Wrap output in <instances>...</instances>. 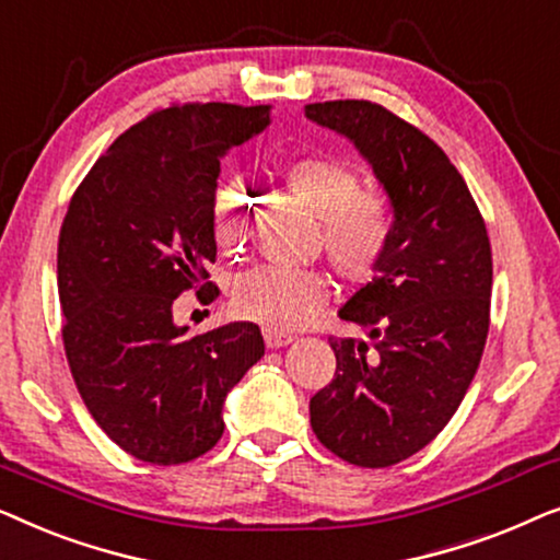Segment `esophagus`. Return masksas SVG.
I'll return each mask as SVG.
<instances>
[{
    "mask_svg": "<svg viewBox=\"0 0 560 560\" xmlns=\"http://www.w3.org/2000/svg\"><path fill=\"white\" fill-rule=\"evenodd\" d=\"M265 343L270 349H282V347H288V343H293V336L278 334V331H270V328H265Z\"/></svg>",
    "mask_w": 560,
    "mask_h": 560,
    "instance_id": "34e87169",
    "label": "esophagus"
}]
</instances>
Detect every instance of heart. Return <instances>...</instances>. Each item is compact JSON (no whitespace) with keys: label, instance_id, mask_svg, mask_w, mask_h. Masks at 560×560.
Wrapping results in <instances>:
<instances>
[{"label":"heart","instance_id":"b5f03b06","mask_svg":"<svg viewBox=\"0 0 560 560\" xmlns=\"http://www.w3.org/2000/svg\"><path fill=\"white\" fill-rule=\"evenodd\" d=\"M285 194L318 221V244L336 272L349 282L370 280L385 257L395 213L382 194L359 190V175L326 155L293 158L278 167ZM249 203L240 188H224L213 201L211 229L219 249L242 252ZM328 301V280L316 270L255 267L236 278L232 308L270 331H295Z\"/></svg>","mask_w":560,"mask_h":560}]
</instances>
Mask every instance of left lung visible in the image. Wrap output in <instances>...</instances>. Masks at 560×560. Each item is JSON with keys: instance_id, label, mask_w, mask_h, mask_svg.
<instances>
[{"instance_id": "left-lung-1", "label": "left lung", "mask_w": 560, "mask_h": 560, "mask_svg": "<svg viewBox=\"0 0 560 560\" xmlns=\"http://www.w3.org/2000/svg\"><path fill=\"white\" fill-rule=\"evenodd\" d=\"M347 137L395 213L372 282L339 308L374 341L331 339L336 374L311 397L316 439L343 462L393 466L443 431L489 331L492 249L466 183L431 137L372 102L308 104Z\"/></svg>"}]
</instances>
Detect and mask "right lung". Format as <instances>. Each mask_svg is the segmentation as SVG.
<instances>
[{
    "instance_id": "obj_1",
    "label": "right lung",
    "mask_w": 560,
    "mask_h": 560,
    "mask_svg": "<svg viewBox=\"0 0 560 560\" xmlns=\"http://www.w3.org/2000/svg\"><path fill=\"white\" fill-rule=\"evenodd\" d=\"M270 121V106L160 109L96 160L68 206L58 240L66 357L91 416L140 462L183 464L217 446L226 395L265 354L259 326L190 336L173 303L183 290H213L221 158Z\"/></svg>"
}]
</instances>
